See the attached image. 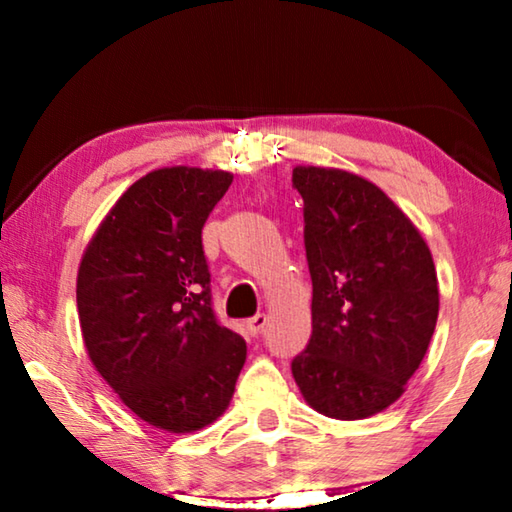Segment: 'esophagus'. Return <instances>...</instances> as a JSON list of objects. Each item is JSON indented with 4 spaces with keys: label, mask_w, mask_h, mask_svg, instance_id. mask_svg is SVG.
Wrapping results in <instances>:
<instances>
[{
    "label": "esophagus",
    "mask_w": 512,
    "mask_h": 512,
    "mask_svg": "<svg viewBox=\"0 0 512 512\" xmlns=\"http://www.w3.org/2000/svg\"><path fill=\"white\" fill-rule=\"evenodd\" d=\"M264 325H266V316L264 314H257V316L246 320V329H248L250 336H257L264 329Z\"/></svg>",
    "instance_id": "obj_1"
}]
</instances>
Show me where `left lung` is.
Returning a JSON list of instances; mask_svg holds the SVG:
<instances>
[{"instance_id": "8db88e82", "label": "left lung", "mask_w": 512, "mask_h": 512, "mask_svg": "<svg viewBox=\"0 0 512 512\" xmlns=\"http://www.w3.org/2000/svg\"><path fill=\"white\" fill-rule=\"evenodd\" d=\"M314 284L311 336L291 361L311 409L334 420L381 413L406 391L438 320V277L413 221L370 180L296 167Z\"/></svg>"}]
</instances>
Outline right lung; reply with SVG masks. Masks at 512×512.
Segmentation results:
<instances>
[{
    "label": "right lung",
    "instance_id": "1",
    "mask_svg": "<svg viewBox=\"0 0 512 512\" xmlns=\"http://www.w3.org/2000/svg\"><path fill=\"white\" fill-rule=\"evenodd\" d=\"M223 169L162 167L119 196L85 246L76 307L92 366L137 418L169 433L219 420L246 343L216 323L203 225Z\"/></svg>",
    "mask_w": 512,
    "mask_h": 512
}]
</instances>
